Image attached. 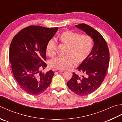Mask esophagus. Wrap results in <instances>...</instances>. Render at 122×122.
Segmentation results:
<instances>
[{"instance_id": "esophagus-1", "label": "esophagus", "mask_w": 122, "mask_h": 122, "mask_svg": "<svg viewBox=\"0 0 122 122\" xmlns=\"http://www.w3.org/2000/svg\"><path fill=\"white\" fill-rule=\"evenodd\" d=\"M55 71H58V72H59V73H61V72L64 71L63 70H61V69H56Z\"/></svg>"}]
</instances>
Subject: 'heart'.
I'll return each mask as SVG.
<instances>
[{
  "instance_id": "1",
  "label": "heart",
  "mask_w": 122,
  "mask_h": 122,
  "mask_svg": "<svg viewBox=\"0 0 122 122\" xmlns=\"http://www.w3.org/2000/svg\"><path fill=\"white\" fill-rule=\"evenodd\" d=\"M61 45L67 47L65 57H57L52 59L49 65L52 68L64 70L79 65L87 58L93 46V40L86 35L65 30L58 37ZM57 43L54 39H51L47 43L46 51L49 57H53L57 53Z\"/></svg>"
}]
</instances>
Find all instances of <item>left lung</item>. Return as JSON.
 Instances as JSON below:
<instances>
[{"label": "left lung", "mask_w": 122, "mask_h": 122, "mask_svg": "<svg viewBox=\"0 0 122 122\" xmlns=\"http://www.w3.org/2000/svg\"><path fill=\"white\" fill-rule=\"evenodd\" d=\"M76 27L85 32L94 41V46L87 58L77 67L81 75L73 73L67 83L73 92L82 96L92 93L103 83L108 67L110 52L106 41L98 31L85 24Z\"/></svg>", "instance_id": "obj_1"}]
</instances>
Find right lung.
<instances>
[{
	"label": "right lung",
	"instance_id": "1",
	"mask_svg": "<svg viewBox=\"0 0 122 122\" xmlns=\"http://www.w3.org/2000/svg\"><path fill=\"white\" fill-rule=\"evenodd\" d=\"M57 27L48 28L30 26L21 30L12 39L9 48V61L15 78L29 94L38 95L50 85L54 72L41 71L47 65L46 46Z\"/></svg>",
	"mask_w": 122,
	"mask_h": 122
}]
</instances>
